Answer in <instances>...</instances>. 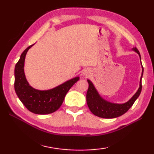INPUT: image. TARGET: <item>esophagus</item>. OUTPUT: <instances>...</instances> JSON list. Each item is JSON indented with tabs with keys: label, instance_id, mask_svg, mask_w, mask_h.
I'll return each mask as SVG.
<instances>
[{
	"label": "esophagus",
	"instance_id": "34e87169",
	"mask_svg": "<svg viewBox=\"0 0 154 154\" xmlns=\"http://www.w3.org/2000/svg\"><path fill=\"white\" fill-rule=\"evenodd\" d=\"M83 75H85V76H89V75L91 74V70L90 69H85L84 71L83 72Z\"/></svg>",
	"mask_w": 154,
	"mask_h": 154
}]
</instances>
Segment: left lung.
Masks as SVG:
<instances>
[{
  "label": "left lung",
  "instance_id": "left-lung-1",
  "mask_svg": "<svg viewBox=\"0 0 154 154\" xmlns=\"http://www.w3.org/2000/svg\"><path fill=\"white\" fill-rule=\"evenodd\" d=\"M137 53L139 54L140 58V55L139 50L137 48L133 49ZM142 71V76L140 77V87L138 90L136 94L132 96V98L129 101L124 104H114L107 102L101 98L100 95L98 94L97 90L94 86L90 80H88L89 83V88H88L87 94H86V100L88 107H89L91 112L95 116L100 117L103 118H115L121 116L122 115L129 110L133 105L135 100L139 97L140 92L142 90V84H141V79L143 74V67Z\"/></svg>",
  "mask_w": 154,
  "mask_h": 154
}]
</instances>
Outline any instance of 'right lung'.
Masks as SVG:
<instances>
[{"label":"right lung","mask_w":154,"mask_h":154,"mask_svg":"<svg viewBox=\"0 0 154 154\" xmlns=\"http://www.w3.org/2000/svg\"><path fill=\"white\" fill-rule=\"evenodd\" d=\"M33 45L23 51L15 68L14 88L18 98L24 105L32 113L36 114H49L60 107L66 93L79 77H77L49 90L34 89L26 79L24 66L27 51Z\"/></svg>","instance_id":"add662e5"}]
</instances>
